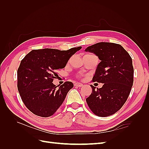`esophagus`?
I'll use <instances>...</instances> for the list:
<instances>
[{
	"label": "esophagus",
	"mask_w": 149,
	"mask_h": 149,
	"mask_svg": "<svg viewBox=\"0 0 149 149\" xmlns=\"http://www.w3.org/2000/svg\"><path fill=\"white\" fill-rule=\"evenodd\" d=\"M74 86H76V87H82L83 86V84H81V83H76L74 84Z\"/></svg>",
	"instance_id": "obj_1"
}]
</instances>
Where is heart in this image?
<instances>
[{
  "mask_svg": "<svg viewBox=\"0 0 149 149\" xmlns=\"http://www.w3.org/2000/svg\"><path fill=\"white\" fill-rule=\"evenodd\" d=\"M82 76H83V75H79V76H78V77H79V78H81Z\"/></svg>",
  "mask_w": 149,
  "mask_h": 149,
  "instance_id": "b5f03b06",
  "label": "heart"
}]
</instances>
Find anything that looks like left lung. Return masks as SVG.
Segmentation results:
<instances>
[{
  "label": "left lung",
  "instance_id": "1",
  "mask_svg": "<svg viewBox=\"0 0 149 149\" xmlns=\"http://www.w3.org/2000/svg\"><path fill=\"white\" fill-rule=\"evenodd\" d=\"M94 53L101 62L98 64L93 82L103 83L97 88L91 85L92 93L86 98L90 109L100 117L115 114L127 101L134 81L132 58L119 44L100 42L86 48Z\"/></svg>",
  "mask_w": 149,
  "mask_h": 149
}]
</instances>
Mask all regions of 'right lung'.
<instances>
[{
  "label": "right lung",
  "instance_id": "1",
  "mask_svg": "<svg viewBox=\"0 0 149 149\" xmlns=\"http://www.w3.org/2000/svg\"><path fill=\"white\" fill-rule=\"evenodd\" d=\"M81 47L68 50L33 49L21 61L17 70V88L25 106L34 114L47 118L63 102L73 84L66 81L59 87L52 82L58 70L64 68L71 56Z\"/></svg>",
  "mask_w": 149,
  "mask_h": 149
}]
</instances>
